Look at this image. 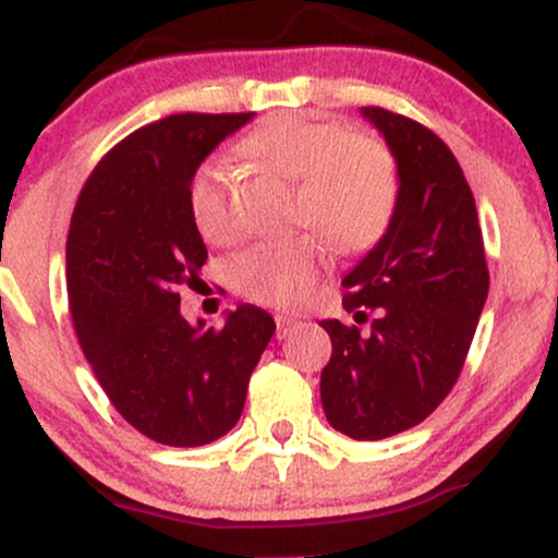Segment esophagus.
<instances>
[{
	"label": "esophagus",
	"mask_w": 558,
	"mask_h": 558,
	"mask_svg": "<svg viewBox=\"0 0 558 558\" xmlns=\"http://www.w3.org/2000/svg\"><path fill=\"white\" fill-rule=\"evenodd\" d=\"M275 325H278V338H286L291 336V330L299 328V323L293 317H286V315H275Z\"/></svg>",
	"instance_id": "esophagus-1"
}]
</instances>
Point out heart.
Listing matches in <instances>:
<instances>
[{
    "instance_id": "obj_1",
    "label": "heart",
    "mask_w": 558,
    "mask_h": 558,
    "mask_svg": "<svg viewBox=\"0 0 558 558\" xmlns=\"http://www.w3.org/2000/svg\"><path fill=\"white\" fill-rule=\"evenodd\" d=\"M248 162L296 181L293 222L310 228L288 239L262 241L233 262L243 296L270 306L304 304L325 265V243L343 257H360L386 239L401 202V170L393 149L341 123L272 118L241 138ZM189 217L207 243L239 233L228 202L222 165H198L185 191Z\"/></svg>"
}]
</instances>
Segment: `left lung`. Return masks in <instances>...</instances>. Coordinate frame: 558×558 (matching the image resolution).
Listing matches in <instances>:
<instances>
[{
	"instance_id": "obj_1",
	"label": "left lung",
	"mask_w": 558,
	"mask_h": 558,
	"mask_svg": "<svg viewBox=\"0 0 558 558\" xmlns=\"http://www.w3.org/2000/svg\"><path fill=\"white\" fill-rule=\"evenodd\" d=\"M401 170L390 230L343 278V310L371 330L323 319L332 341L319 377L325 417L354 440H380L430 417L451 393L485 299L488 265L475 196L430 128L362 107Z\"/></svg>"
}]
</instances>
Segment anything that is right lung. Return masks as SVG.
Here are the masks:
<instances>
[{
    "label": "right lung",
    "instance_id": "1",
    "mask_svg": "<svg viewBox=\"0 0 558 558\" xmlns=\"http://www.w3.org/2000/svg\"><path fill=\"white\" fill-rule=\"evenodd\" d=\"M252 112L157 120L96 165L68 233V299L78 343L128 425L162 446H204L235 425L270 343L265 310L241 304L220 330L185 323L207 246L189 217L194 170Z\"/></svg>",
    "mask_w": 558,
    "mask_h": 558
}]
</instances>
